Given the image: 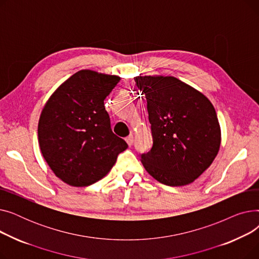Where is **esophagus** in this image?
Returning <instances> with one entry per match:
<instances>
[{
    "label": "esophagus",
    "instance_id": "esophagus-1",
    "mask_svg": "<svg viewBox=\"0 0 259 259\" xmlns=\"http://www.w3.org/2000/svg\"><path fill=\"white\" fill-rule=\"evenodd\" d=\"M126 142H127V144L129 145V146H132L133 145V142H134V137L132 134H130L128 138H126Z\"/></svg>",
    "mask_w": 259,
    "mask_h": 259
}]
</instances>
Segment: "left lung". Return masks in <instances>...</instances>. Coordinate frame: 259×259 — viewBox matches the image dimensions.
<instances>
[{
	"instance_id": "8db88e82",
	"label": "left lung",
	"mask_w": 259,
	"mask_h": 259,
	"mask_svg": "<svg viewBox=\"0 0 259 259\" xmlns=\"http://www.w3.org/2000/svg\"><path fill=\"white\" fill-rule=\"evenodd\" d=\"M145 94L153 145L141 156L157 182L180 187L194 182L219 153L222 132L212 103L174 76H135Z\"/></svg>"
}]
</instances>
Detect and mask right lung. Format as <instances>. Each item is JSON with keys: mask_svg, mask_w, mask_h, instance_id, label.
I'll list each match as a JSON object with an SVG mask.
<instances>
[{"mask_svg": "<svg viewBox=\"0 0 259 259\" xmlns=\"http://www.w3.org/2000/svg\"><path fill=\"white\" fill-rule=\"evenodd\" d=\"M120 77L79 70L54 91L40 113L38 144L64 183L86 187L111 170L127 143L116 137L104 101Z\"/></svg>", "mask_w": 259, "mask_h": 259, "instance_id": "obj_1", "label": "right lung"}]
</instances>
